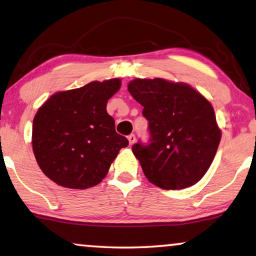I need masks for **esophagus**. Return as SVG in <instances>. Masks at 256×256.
<instances>
[{"mask_svg": "<svg viewBox=\"0 0 256 256\" xmlns=\"http://www.w3.org/2000/svg\"><path fill=\"white\" fill-rule=\"evenodd\" d=\"M128 140L130 146H132L133 144L136 142V136H134V134H130V136H128Z\"/></svg>", "mask_w": 256, "mask_h": 256, "instance_id": "esophagus-1", "label": "esophagus"}]
</instances>
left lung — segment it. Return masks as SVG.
<instances>
[{"mask_svg":"<svg viewBox=\"0 0 256 256\" xmlns=\"http://www.w3.org/2000/svg\"><path fill=\"white\" fill-rule=\"evenodd\" d=\"M128 88L149 122L150 142L132 147L148 181L166 190L197 184L221 140L210 101L188 84L164 78H136Z\"/></svg>","mask_w":256,"mask_h":256,"instance_id":"obj_1","label":"left lung"}]
</instances>
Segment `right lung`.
<instances>
[{"label": "right lung", "mask_w": 256, "mask_h": 256, "mask_svg": "<svg viewBox=\"0 0 256 256\" xmlns=\"http://www.w3.org/2000/svg\"><path fill=\"white\" fill-rule=\"evenodd\" d=\"M120 84V78L94 80L56 92L38 108L32 144L48 179L64 188L88 189L107 176L120 150L128 146L106 110Z\"/></svg>", "instance_id": "right-lung-1"}]
</instances>
